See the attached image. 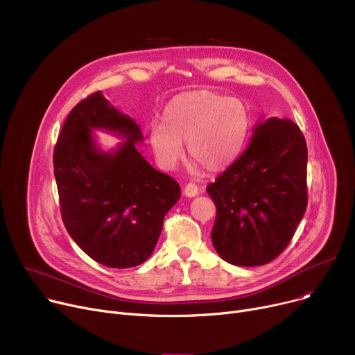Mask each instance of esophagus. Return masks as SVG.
<instances>
[{"label": "esophagus", "mask_w": 355, "mask_h": 355, "mask_svg": "<svg viewBox=\"0 0 355 355\" xmlns=\"http://www.w3.org/2000/svg\"><path fill=\"white\" fill-rule=\"evenodd\" d=\"M183 193H184V196H187V198H195V196L199 195V186L195 184V183H187V184L184 186Z\"/></svg>", "instance_id": "esophagus-1"}]
</instances>
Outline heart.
I'll use <instances>...</instances> for the list:
<instances>
[{
    "instance_id": "1",
    "label": "heart",
    "mask_w": 355,
    "mask_h": 355,
    "mask_svg": "<svg viewBox=\"0 0 355 355\" xmlns=\"http://www.w3.org/2000/svg\"><path fill=\"white\" fill-rule=\"evenodd\" d=\"M251 112L235 97L209 90L187 92L166 104L162 124H153L149 140L162 169H175L183 156L182 143L198 169L219 172L243 152L251 133Z\"/></svg>"
}]
</instances>
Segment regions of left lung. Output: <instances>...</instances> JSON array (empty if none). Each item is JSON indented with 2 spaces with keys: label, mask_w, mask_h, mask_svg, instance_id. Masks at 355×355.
<instances>
[{
  "label": "left lung",
  "mask_w": 355,
  "mask_h": 355,
  "mask_svg": "<svg viewBox=\"0 0 355 355\" xmlns=\"http://www.w3.org/2000/svg\"><path fill=\"white\" fill-rule=\"evenodd\" d=\"M306 159L297 124L269 117L254 129L246 150L207 184L216 206L212 243L223 261L265 265L288 246L308 203Z\"/></svg>",
  "instance_id": "obj_1"
}]
</instances>
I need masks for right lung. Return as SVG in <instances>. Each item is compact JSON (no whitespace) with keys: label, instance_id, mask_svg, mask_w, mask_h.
Instances as JSON below:
<instances>
[{"label":"right lung","instance_id":"obj_1","mask_svg":"<svg viewBox=\"0 0 355 355\" xmlns=\"http://www.w3.org/2000/svg\"><path fill=\"white\" fill-rule=\"evenodd\" d=\"M93 128L127 140L103 153ZM143 136L133 119L96 92L70 112L54 148L60 211L73 241L96 262L132 268L148 259L164 215L180 198V186L137 152Z\"/></svg>","mask_w":355,"mask_h":355}]
</instances>
